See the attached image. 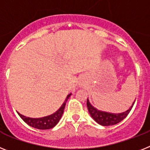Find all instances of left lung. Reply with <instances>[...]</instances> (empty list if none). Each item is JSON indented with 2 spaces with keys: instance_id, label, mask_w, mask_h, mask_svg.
<instances>
[{
  "instance_id": "1",
  "label": "left lung",
  "mask_w": 150,
  "mask_h": 150,
  "mask_svg": "<svg viewBox=\"0 0 150 150\" xmlns=\"http://www.w3.org/2000/svg\"><path fill=\"white\" fill-rule=\"evenodd\" d=\"M135 101L133 103L132 106L127 109V111L118 114H114V113L106 112L103 111H100L95 107H93L89 102V100H87V106H88V111H89L91 116L93 118V120L98 124L103 126H109L116 125L122 122L124 118H125L127 115L129 114L130 111L132 109Z\"/></svg>"
}]
</instances>
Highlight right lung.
I'll list each match as a JSON object with an SVG mask.
<instances>
[{"mask_svg":"<svg viewBox=\"0 0 150 150\" xmlns=\"http://www.w3.org/2000/svg\"><path fill=\"white\" fill-rule=\"evenodd\" d=\"M71 93H69L66 97V100H65L64 103H62L61 107L57 110L56 112L53 114L47 115V116L43 117V118H28V117L24 116L23 115H21L20 113L18 112L20 118L24 121L27 125L29 126L37 129H41V130H47V129H50L53 128L54 126L57 125V123L59 122L60 120L61 117H62L63 112H64L65 106H66V102H67L68 99L69 98Z\"/></svg>","mask_w":150,"mask_h":150,"instance_id":"add662e5","label":"right lung"}]
</instances>
